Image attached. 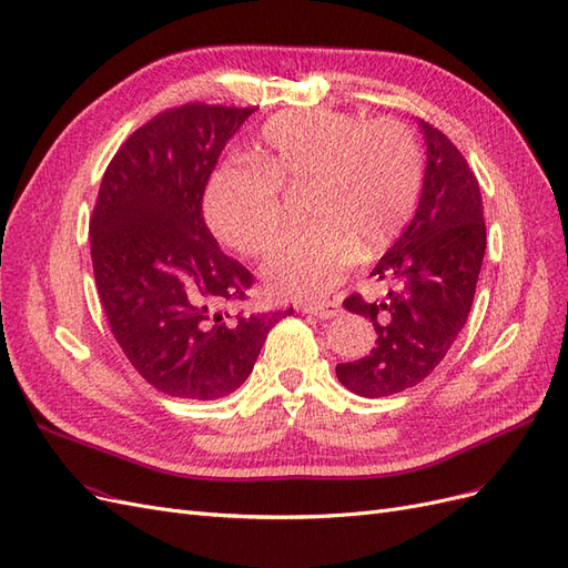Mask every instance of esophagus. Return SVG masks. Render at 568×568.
Instances as JSON below:
<instances>
[{
	"label": "esophagus",
	"instance_id": "34e87169",
	"mask_svg": "<svg viewBox=\"0 0 568 568\" xmlns=\"http://www.w3.org/2000/svg\"><path fill=\"white\" fill-rule=\"evenodd\" d=\"M301 311L305 315H315L320 320H332L341 313V307L334 301H322V303H305V305H301Z\"/></svg>",
	"mask_w": 568,
	"mask_h": 568
}]
</instances>
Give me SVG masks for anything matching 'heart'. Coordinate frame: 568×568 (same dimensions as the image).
<instances>
[{
  "label": "heart",
  "instance_id": "b5f03b06",
  "mask_svg": "<svg viewBox=\"0 0 568 568\" xmlns=\"http://www.w3.org/2000/svg\"><path fill=\"white\" fill-rule=\"evenodd\" d=\"M251 165H222L205 189L213 232L244 255H265L284 225L280 189L307 186L305 230L284 236L263 267L277 296L320 298L359 251L382 253L417 209L422 149L403 123L341 111L270 118L251 144Z\"/></svg>",
  "mask_w": 568,
  "mask_h": 568
}]
</instances>
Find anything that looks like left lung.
Returning <instances> with one entry per match:
<instances>
[{
	"mask_svg": "<svg viewBox=\"0 0 568 568\" xmlns=\"http://www.w3.org/2000/svg\"><path fill=\"white\" fill-rule=\"evenodd\" d=\"M426 170L415 217L372 277L393 288L379 303L346 298V311L374 324L376 346L355 363L336 365L338 382L363 398L417 386L448 355L469 317L486 253L478 180L457 146L419 120Z\"/></svg>",
	"mask_w": 568,
	"mask_h": 568,
	"instance_id": "left-lung-1",
	"label": "left lung"
}]
</instances>
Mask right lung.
Here are the masks:
<instances>
[{
	"label": "right lung",
	"mask_w": 568,
	"mask_h": 568,
	"mask_svg": "<svg viewBox=\"0 0 568 568\" xmlns=\"http://www.w3.org/2000/svg\"><path fill=\"white\" fill-rule=\"evenodd\" d=\"M255 109L189 104L118 149L90 220L94 282L111 332L144 382L215 400L242 386L286 313L236 315L251 272L220 251L201 201L222 149Z\"/></svg>",
	"instance_id": "add662e5"
}]
</instances>
